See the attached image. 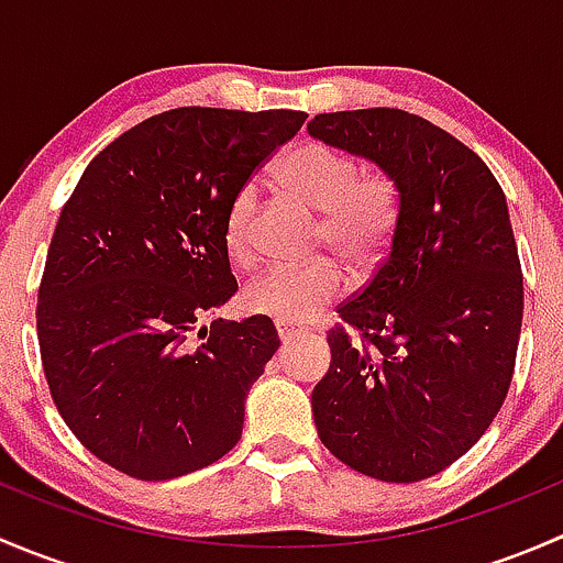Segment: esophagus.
I'll return each mask as SVG.
<instances>
[{
  "mask_svg": "<svg viewBox=\"0 0 563 563\" xmlns=\"http://www.w3.org/2000/svg\"><path fill=\"white\" fill-rule=\"evenodd\" d=\"M275 327H277V334H280V340H291V338H297L299 332H302V329L294 327V323H286V321H277Z\"/></svg>",
  "mask_w": 563,
  "mask_h": 563,
  "instance_id": "1",
  "label": "esophagus"
}]
</instances>
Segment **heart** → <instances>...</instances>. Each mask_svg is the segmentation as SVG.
Returning a JSON list of instances; mask_svg holds the SVG:
<instances>
[{
    "instance_id": "1",
    "label": "heart",
    "mask_w": 563,
    "mask_h": 563,
    "mask_svg": "<svg viewBox=\"0 0 563 563\" xmlns=\"http://www.w3.org/2000/svg\"><path fill=\"white\" fill-rule=\"evenodd\" d=\"M275 176L288 196L323 212L321 240L351 264H371L395 234V185L384 174H360L354 157L334 146L302 141L280 157ZM255 209L258 196L253 185L240 187L225 209L223 242L240 264L253 258ZM343 288L345 277L332 261L269 266L247 286V305L261 316L299 323L338 299Z\"/></svg>"
}]
</instances>
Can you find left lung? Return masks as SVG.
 I'll return each instance as SVG.
<instances>
[{"label": "left lung", "instance_id": "obj_1", "mask_svg": "<svg viewBox=\"0 0 563 563\" xmlns=\"http://www.w3.org/2000/svg\"><path fill=\"white\" fill-rule=\"evenodd\" d=\"M308 133L397 190L387 258L338 310L360 338H327L318 439L373 479H428L485 435L512 384L523 275L507 198L479 155L400 108L318 113Z\"/></svg>", "mask_w": 563, "mask_h": 563}]
</instances>
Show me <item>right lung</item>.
Wrapping results in <instances>:
<instances>
[{
	"label": "right lung",
	"instance_id": "1",
	"mask_svg": "<svg viewBox=\"0 0 563 563\" xmlns=\"http://www.w3.org/2000/svg\"><path fill=\"white\" fill-rule=\"evenodd\" d=\"M302 111L174 108L130 128L62 207L37 294L45 382L111 468L161 482L242 439L245 400L280 345L272 318H201L236 294L225 209L297 135Z\"/></svg>",
	"mask_w": 563,
	"mask_h": 563
}]
</instances>
